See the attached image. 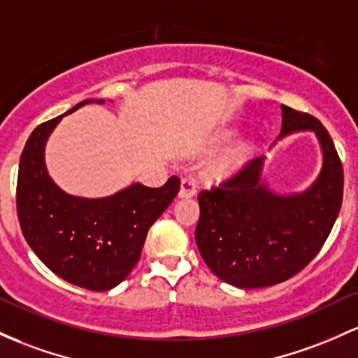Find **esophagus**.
I'll use <instances>...</instances> for the list:
<instances>
[{
	"instance_id": "1",
	"label": "esophagus",
	"mask_w": 358,
	"mask_h": 358,
	"mask_svg": "<svg viewBox=\"0 0 358 358\" xmlns=\"http://www.w3.org/2000/svg\"><path fill=\"white\" fill-rule=\"evenodd\" d=\"M197 194V187H195V180L187 176V178L182 180L180 183V192H178V197L182 199H190Z\"/></svg>"
}]
</instances>
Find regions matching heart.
I'll use <instances>...</instances> for the list:
<instances>
[{
    "instance_id": "obj_1",
    "label": "heart",
    "mask_w": 358,
    "mask_h": 358,
    "mask_svg": "<svg viewBox=\"0 0 358 358\" xmlns=\"http://www.w3.org/2000/svg\"><path fill=\"white\" fill-rule=\"evenodd\" d=\"M231 136H233V132L231 131L221 132L217 137V143H226V141L231 139ZM250 158H251V144L239 143L234 148H231L227 152H224L221 158L207 168L206 171L207 178L212 180V182H224V180L236 175V173L241 170L246 163H248Z\"/></svg>"
}]
</instances>
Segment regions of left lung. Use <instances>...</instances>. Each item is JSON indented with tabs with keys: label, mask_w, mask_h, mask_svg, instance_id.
<instances>
[{
	"label": "left lung",
	"mask_w": 358,
	"mask_h": 358,
	"mask_svg": "<svg viewBox=\"0 0 358 358\" xmlns=\"http://www.w3.org/2000/svg\"><path fill=\"white\" fill-rule=\"evenodd\" d=\"M294 132H313L323 155L320 175L306 190L273 192L263 176L265 158H258L221 188L199 195V251L212 273L234 287H270L299 273L338 217L343 168L331 137L313 115L282 105L277 141Z\"/></svg>",
	"instance_id": "left-lung-1"
}]
</instances>
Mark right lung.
Segmentation results:
<instances>
[{"label": "right lung", "instance_id": "right-lung-1", "mask_svg": "<svg viewBox=\"0 0 358 358\" xmlns=\"http://www.w3.org/2000/svg\"><path fill=\"white\" fill-rule=\"evenodd\" d=\"M85 100L30 134L20 156L17 210L22 233L47 268L69 284L88 290L113 289L127 278L149 227L168 209L180 190L176 176L159 188L134 182L108 197L86 199L56 185L45 166V144L64 115Z\"/></svg>", "mask_w": 358, "mask_h": 358}]
</instances>
